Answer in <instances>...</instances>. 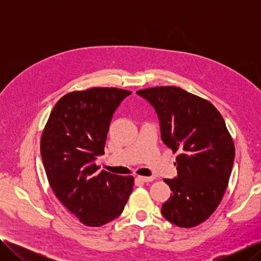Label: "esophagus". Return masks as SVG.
<instances>
[{
	"mask_svg": "<svg viewBox=\"0 0 261 261\" xmlns=\"http://www.w3.org/2000/svg\"><path fill=\"white\" fill-rule=\"evenodd\" d=\"M137 178L141 181H144V183H148V181L153 180V177H151V176H138Z\"/></svg>",
	"mask_w": 261,
	"mask_h": 261,
	"instance_id": "obj_1",
	"label": "esophagus"
}]
</instances>
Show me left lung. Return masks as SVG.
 <instances>
[{
  "mask_svg": "<svg viewBox=\"0 0 261 261\" xmlns=\"http://www.w3.org/2000/svg\"><path fill=\"white\" fill-rule=\"evenodd\" d=\"M136 93L153 107L163 143L178 152L177 176L164 179L173 195L162 204V216L180 227L199 225L218 208L234 163V143L223 117L211 102L179 87Z\"/></svg>",
  "mask_w": 261,
  "mask_h": 261,
  "instance_id": "left-lung-1",
  "label": "left lung"
}]
</instances>
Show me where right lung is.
<instances>
[{
  "label": "right lung",
  "instance_id": "right-lung-1",
  "mask_svg": "<svg viewBox=\"0 0 261 261\" xmlns=\"http://www.w3.org/2000/svg\"><path fill=\"white\" fill-rule=\"evenodd\" d=\"M132 92L93 87L62 97L43 129L40 151L58 199L87 226H101L124 210L134 177L120 176L94 161L105 153L113 113Z\"/></svg>",
  "mask_w": 261,
  "mask_h": 261
}]
</instances>
